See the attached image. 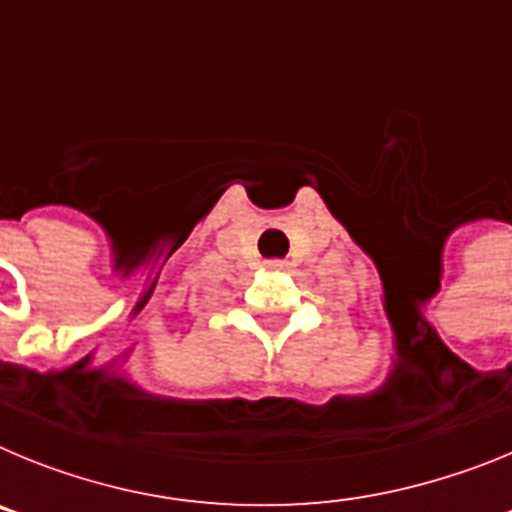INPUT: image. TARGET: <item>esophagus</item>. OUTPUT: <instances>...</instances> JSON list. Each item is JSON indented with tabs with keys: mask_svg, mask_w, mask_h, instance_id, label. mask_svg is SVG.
Masks as SVG:
<instances>
[{
	"mask_svg": "<svg viewBox=\"0 0 512 512\" xmlns=\"http://www.w3.org/2000/svg\"><path fill=\"white\" fill-rule=\"evenodd\" d=\"M266 266H269V269H284V266H287V261L271 259V261H266Z\"/></svg>",
	"mask_w": 512,
	"mask_h": 512,
	"instance_id": "1",
	"label": "esophagus"
}]
</instances>
